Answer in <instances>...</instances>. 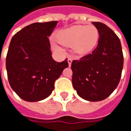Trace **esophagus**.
Instances as JSON below:
<instances>
[{"label": "esophagus", "instance_id": "obj_1", "mask_svg": "<svg viewBox=\"0 0 131 131\" xmlns=\"http://www.w3.org/2000/svg\"><path fill=\"white\" fill-rule=\"evenodd\" d=\"M68 65H69V66H71V63H72V59H71V58H68Z\"/></svg>", "mask_w": 131, "mask_h": 131}]
</instances>
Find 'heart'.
<instances>
[{
  "label": "heart",
  "instance_id": "heart-1",
  "mask_svg": "<svg viewBox=\"0 0 131 131\" xmlns=\"http://www.w3.org/2000/svg\"><path fill=\"white\" fill-rule=\"evenodd\" d=\"M99 33L93 25H74L60 30L56 36L58 43L61 45L72 47L74 52L79 55H85L90 52L98 42ZM53 48L59 50L60 47L53 45Z\"/></svg>",
  "mask_w": 131,
  "mask_h": 131
}]
</instances>
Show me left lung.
<instances>
[{"label":"left lung","instance_id":"obj_1","mask_svg":"<svg viewBox=\"0 0 131 131\" xmlns=\"http://www.w3.org/2000/svg\"><path fill=\"white\" fill-rule=\"evenodd\" d=\"M99 39L91 54L73 60L72 84L82 98L100 101L108 97L118 85L123 68V54L118 36L105 24L93 22Z\"/></svg>","mask_w":131,"mask_h":131}]
</instances>
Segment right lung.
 Here are the masks:
<instances>
[{
	"label": "right lung",
	"instance_id": "1",
	"mask_svg": "<svg viewBox=\"0 0 131 131\" xmlns=\"http://www.w3.org/2000/svg\"><path fill=\"white\" fill-rule=\"evenodd\" d=\"M57 24L58 21L33 23L11 40L6 60L8 79L24 101L36 102L49 96L55 80L68 66L67 59L58 63L52 57L49 36Z\"/></svg>",
	"mask_w": 131,
	"mask_h": 131
}]
</instances>
